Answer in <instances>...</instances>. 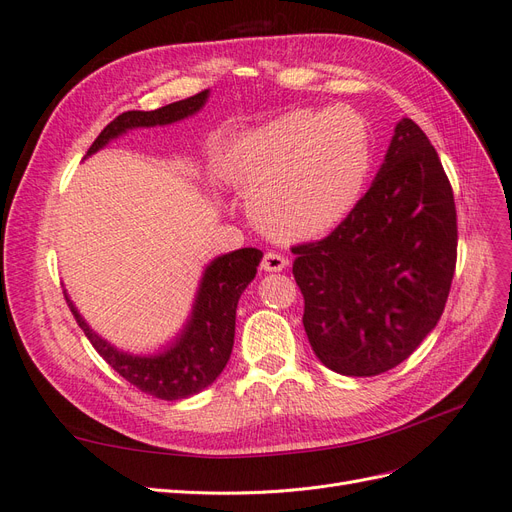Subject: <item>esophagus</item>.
Masks as SVG:
<instances>
[{
  "label": "esophagus",
  "instance_id": "esophagus-1",
  "mask_svg": "<svg viewBox=\"0 0 512 512\" xmlns=\"http://www.w3.org/2000/svg\"><path fill=\"white\" fill-rule=\"evenodd\" d=\"M286 265H288V260L277 252H267L265 256H262V262H260V267L265 271H282V269H286Z\"/></svg>",
  "mask_w": 512,
  "mask_h": 512
}]
</instances>
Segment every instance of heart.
<instances>
[{"instance_id":"obj_1","label":"heart","mask_w":512,"mask_h":512,"mask_svg":"<svg viewBox=\"0 0 512 512\" xmlns=\"http://www.w3.org/2000/svg\"><path fill=\"white\" fill-rule=\"evenodd\" d=\"M369 132L344 106L299 111L247 132L224 160L226 179L271 235L297 241L329 232L352 209L369 173Z\"/></svg>"}]
</instances>
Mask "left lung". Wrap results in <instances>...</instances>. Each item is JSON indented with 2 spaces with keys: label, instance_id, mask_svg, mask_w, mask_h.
Returning <instances> with one entry per match:
<instances>
[{
  "label": "left lung",
  "instance_id": "8db88e82",
  "mask_svg": "<svg viewBox=\"0 0 512 512\" xmlns=\"http://www.w3.org/2000/svg\"><path fill=\"white\" fill-rule=\"evenodd\" d=\"M303 327L344 376L397 367L436 327L457 265V211L438 151L401 119L378 177L333 232L290 247Z\"/></svg>",
  "mask_w": 512,
  "mask_h": 512
}]
</instances>
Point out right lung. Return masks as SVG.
<instances>
[{"mask_svg": "<svg viewBox=\"0 0 512 512\" xmlns=\"http://www.w3.org/2000/svg\"><path fill=\"white\" fill-rule=\"evenodd\" d=\"M207 94L209 91L205 89L192 98L166 104L156 111L121 113L100 132L87 156L126 130L166 126V123L194 115L205 104ZM260 258L262 252L256 247H243V250L215 258L205 271L188 327L183 329L175 346L158 356H132L115 350L87 327V322L79 316L68 297L66 301L91 346L123 380L151 397L166 401L185 399L207 389L226 367L232 344H235L237 303L241 292L256 277Z\"/></svg>", "mask_w": 512, "mask_h": 512, "instance_id": "obj_1", "label": "right lung"}]
</instances>
